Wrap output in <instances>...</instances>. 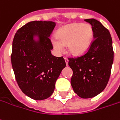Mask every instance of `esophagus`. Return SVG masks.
I'll use <instances>...</instances> for the list:
<instances>
[{
    "label": "esophagus",
    "mask_w": 120,
    "mask_h": 120,
    "mask_svg": "<svg viewBox=\"0 0 120 120\" xmlns=\"http://www.w3.org/2000/svg\"><path fill=\"white\" fill-rule=\"evenodd\" d=\"M64 60H65V62H66V66H68V62H69V60L66 58H64Z\"/></svg>",
    "instance_id": "obj_1"
}]
</instances>
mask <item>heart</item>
<instances>
[{"mask_svg":"<svg viewBox=\"0 0 120 120\" xmlns=\"http://www.w3.org/2000/svg\"><path fill=\"white\" fill-rule=\"evenodd\" d=\"M56 39L52 40L54 48L58 52L67 45L68 52L74 56L86 53L93 39V29L87 23H71L61 27L56 33Z\"/></svg>","mask_w":120,"mask_h":120,"instance_id":"obj_1","label":"heart"}]
</instances>
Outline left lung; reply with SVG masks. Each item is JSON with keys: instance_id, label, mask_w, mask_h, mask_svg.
Here are the masks:
<instances>
[{"instance_id": "obj_1", "label": "left lung", "mask_w": 120, "mask_h": 120, "mask_svg": "<svg viewBox=\"0 0 120 120\" xmlns=\"http://www.w3.org/2000/svg\"><path fill=\"white\" fill-rule=\"evenodd\" d=\"M93 29L94 40L88 51L78 58H69L73 71L71 85L82 98H93L106 87L111 73L114 51L110 33L95 19H85Z\"/></svg>"}]
</instances>
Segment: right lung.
<instances>
[{
	"instance_id": "obj_1",
	"label": "right lung",
	"mask_w": 120,
	"mask_h": 120,
	"mask_svg": "<svg viewBox=\"0 0 120 120\" xmlns=\"http://www.w3.org/2000/svg\"><path fill=\"white\" fill-rule=\"evenodd\" d=\"M56 23L33 21L15 33L12 42L11 62L15 79L25 94L37 101L53 93L55 83L66 67L63 57L51 54L49 39Z\"/></svg>"
}]
</instances>
